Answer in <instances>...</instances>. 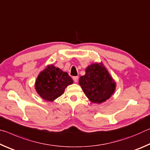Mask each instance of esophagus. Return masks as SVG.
Masks as SVG:
<instances>
[{"mask_svg":"<svg viewBox=\"0 0 150 150\" xmlns=\"http://www.w3.org/2000/svg\"><path fill=\"white\" fill-rule=\"evenodd\" d=\"M73 81H74L75 83H77L78 79H79V77H77V76H76V77H73Z\"/></svg>","mask_w":150,"mask_h":150,"instance_id":"esophagus-1","label":"esophagus"}]
</instances>
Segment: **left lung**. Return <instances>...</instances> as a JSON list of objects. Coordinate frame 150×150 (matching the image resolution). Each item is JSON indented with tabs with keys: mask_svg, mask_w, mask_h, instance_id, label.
Returning a JSON list of instances; mask_svg holds the SVG:
<instances>
[{
	"mask_svg": "<svg viewBox=\"0 0 150 150\" xmlns=\"http://www.w3.org/2000/svg\"><path fill=\"white\" fill-rule=\"evenodd\" d=\"M79 84L90 101L100 104L109 99L116 89V83L103 63H93L85 69Z\"/></svg>",
	"mask_w": 150,
	"mask_h": 150,
	"instance_id": "1",
	"label": "left lung"
}]
</instances>
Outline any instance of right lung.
I'll return each mask as SVG.
<instances>
[{
  "label": "right lung",
  "mask_w": 150,
  "mask_h": 150,
  "mask_svg": "<svg viewBox=\"0 0 150 150\" xmlns=\"http://www.w3.org/2000/svg\"><path fill=\"white\" fill-rule=\"evenodd\" d=\"M73 83V79L67 72L49 65L38 76L35 88L40 97L52 102L64 93L68 85Z\"/></svg>",
  "instance_id": "obj_1"
}]
</instances>
